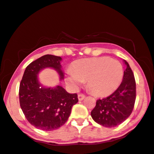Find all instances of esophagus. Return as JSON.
Segmentation results:
<instances>
[{
    "label": "esophagus",
    "instance_id": "obj_1",
    "mask_svg": "<svg viewBox=\"0 0 154 154\" xmlns=\"http://www.w3.org/2000/svg\"><path fill=\"white\" fill-rule=\"evenodd\" d=\"M85 98V95L83 94H79L78 95V99L79 100H84V98Z\"/></svg>",
    "mask_w": 154,
    "mask_h": 154
}]
</instances>
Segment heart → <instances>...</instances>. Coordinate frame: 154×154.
<instances>
[{
    "label": "heart",
    "instance_id": "b5f03b06",
    "mask_svg": "<svg viewBox=\"0 0 154 154\" xmlns=\"http://www.w3.org/2000/svg\"><path fill=\"white\" fill-rule=\"evenodd\" d=\"M124 76L122 64L108 56L77 60L73 69H67L66 83L77 90L88 80V85L93 93L99 96L108 95L115 91L121 84Z\"/></svg>",
    "mask_w": 154,
    "mask_h": 154
}]
</instances>
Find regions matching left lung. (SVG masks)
<instances>
[{"label":"left lung","mask_w":154,"mask_h":154,"mask_svg":"<svg viewBox=\"0 0 154 154\" xmlns=\"http://www.w3.org/2000/svg\"><path fill=\"white\" fill-rule=\"evenodd\" d=\"M126 69L122 82L114 93L98 99L91 111L93 119L106 128H114L125 122L133 110L136 98V84L134 74L125 60Z\"/></svg>","instance_id":"obj_1"}]
</instances>
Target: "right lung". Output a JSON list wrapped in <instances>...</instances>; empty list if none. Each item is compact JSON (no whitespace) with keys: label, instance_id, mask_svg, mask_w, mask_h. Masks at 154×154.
<instances>
[{"label":"right lung","instance_id":"right-lung-1","mask_svg":"<svg viewBox=\"0 0 154 154\" xmlns=\"http://www.w3.org/2000/svg\"><path fill=\"white\" fill-rule=\"evenodd\" d=\"M60 56L45 55L26 66L19 85V103L27 121L45 131L56 130L66 123L72 108L78 102L76 93H69L60 85L46 88L39 82L38 74L45 68L54 69L64 78Z\"/></svg>","mask_w":154,"mask_h":154}]
</instances>
